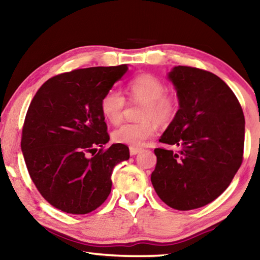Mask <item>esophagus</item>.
I'll return each instance as SVG.
<instances>
[{
    "instance_id": "34e87169",
    "label": "esophagus",
    "mask_w": 260,
    "mask_h": 260,
    "mask_svg": "<svg viewBox=\"0 0 260 260\" xmlns=\"http://www.w3.org/2000/svg\"><path fill=\"white\" fill-rule=\"evenodd\" d=\"M141 150H142V149H141V148L131 147V148H129V153H131V156H135V155H138L139 152H141Z\"/></svg>"
}]
</instances>
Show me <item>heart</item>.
Masks as SVG:
<instances>
[{
	"instance_id": "heart-1",
	"label": "heart",
	"mask_w": 260,
	"mask_h": 260,
	"mask_svg": "<svg viewBox=\"0 0 260 260\" xmlns=\"http://www.w3.org/2000/svg\"><path fill=\"white\" fill-rule=\"evenodd\" d=\"M166 86L159 78L144 73L134 78L127 85V93L132 101L142 103L140 124H124L113 131L112 138L117 143L131 147L143 146L157 132L153 120L166 125L174 119L178 112L177 96L165 93ZM126 101L119 90L110 89L101 100V111L111 124H118L122 119Z\"/></svg>"
}]
</instances>
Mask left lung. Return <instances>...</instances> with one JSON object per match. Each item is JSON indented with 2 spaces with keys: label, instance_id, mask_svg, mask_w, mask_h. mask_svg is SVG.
<instances>
[{
  "label": "left lung",
  "instance_id": "left-lung-1",
  "mask_svg": "<svg viewBox=\"0 0 260 260\" xmlns=\"http://www.w3.org/2000/svg\"><path fill=\"white\" fill-rule=\"evenodd\" d=\"M179 110L155 149L151 182L159 199L180 211L199 209L226 190L243 160L244 114L239 100L215 74L175 67L167 74Z\"/></svg>",
  "mask_w": 260,
  "mask_h": 260
}]
</instances>
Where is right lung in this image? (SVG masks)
<instances>
[{
  "mask_svg": "<svg viewBox=\"0 0 260 260\" xmlns=\"http://www.w3.org/2000/svg\"><path fill=\"white\" fill-rule=\"evenodd\" d=\"M127 65L79 69L50 78L26 113L21 151L30 179L56 209L86 214L102 205L114 166L129 149L110 140L101 100L127 72ZM98 147H101L100 151Z\"/></svg>",
  "mask_w": 260,
  "mask_h": 260,
  "instance_id": "1",
  "label": "right lung"
}]
</instances>
